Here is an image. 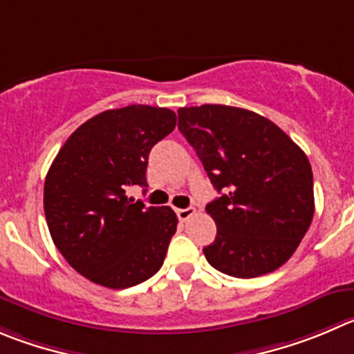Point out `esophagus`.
I'll list each match as a JSON object with an SVG mask.
<instances>
[{
	"label": "esophagus",
	"instance_id": "1",
	"mask_svg": "<svg viewBox=\"0 0 354 354\" xmlns=\"http://www.w3.org/2000/svg\"><path fill=\"white\" fill-rule=\"evenodd\" d=\"M194 214H196V210H194L193 207H187V208H179V210H177V217H179V221H183V222L189 221V218L193 217Z\"/></svg>",
	"mask_w": 354,
	"mask_h": 354
}]
</instances>
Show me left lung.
<instances>
[{"label": "left lung", "instance_id": "1", "mask_svg": "<svg viewBox=\"0 0 354 354\" xmlns=\"http://www.w3.org/2000/svg\"><path fill=\"white\" fill-rule=\"evenodd\" d=\"M179 130L221 196L207 205L217 224L203 248L208 264L234 278L283 266L315 215L304 151L268 118L221 104L180 107Z\"/></svg>", "mask_w": 354, "mask_h": 354}]
</instances>
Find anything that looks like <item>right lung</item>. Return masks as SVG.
<instances>
[{"label":"right lung","instance_id":"add662e5","mask_svg":"<svg viewBox=\"0 0 354 354\" xmlns=\"http://www.w3.org/2000/svg\"><path fill=\"white\" fill-rule=\"evenodd\" d=\"M175 121L167 107L104 111L76 129L53 160L43 193L46 224L71 268L93 283L129 288L163 266L177 215L127 191L147 186L149 151Z\"/></svg>","mask_w":354,"mask_h":354}]
</instances>
